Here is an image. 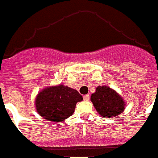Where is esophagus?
I'll return each instance as SVG.
<instances>
[{"label": "esophagus", "mask_w": 158, "mask_h": 158, "mask_svg": "<svg viewBox=\"0 0 158 158\" xmlns=\"http://www.w3.org/2000/svg\"><path fill=\"white\" fill-rule=\"evenodd\" d=\"M89 99H90V95L89 94L84 95V96H83V100H84V101H89Z\"/></svg>", "instance_id": "1"}]
</instances>
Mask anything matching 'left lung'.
I'll list each match as a JSON object with an SVG mask.
<instances>
[{"mask_svg":"<svg viewBox=\"0 0 158 158\" xmlns=\"http://www.w3.org/2000/svg\"><path fill=\"white\" fill-rule=\"evenodd\" d=\"M93 106L99 114L110 118L121 114L124 110V100L114 90L106 86L97 87L96 92L91 96Z\"/></svg>","mask_w":158,"mask_h":158,"instance_id":"left-lung-1","label":"left lung"}]
</instances>
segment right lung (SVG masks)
Returning <instances> with one entry per match:
<instances>
[{"instance_id": "1", "label": "right lung", "mask_w": 158, "mask_h": 158, "mask_svg": "<svg viewBox=\"0 0 158 158\" xmlns=\"http://www.w3.org/2000/svg\"><path fill=\"white\" fill-rule=\"evenodd\" d=\"M82 100L83 97L78 91L60 84L40 92L35 99V107L44 118L60 123L73 114L76 103Z\"/></svg>"}]
</instances>
